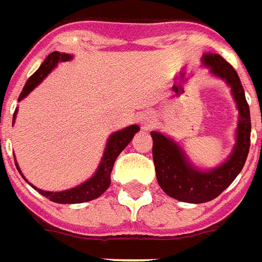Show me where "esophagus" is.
Instances as JSON below:
<instances>
[{"mask_svg":"<svg viewBox=\"0 0 262 262\" xmlns=\"http://www.w3.org/2000/svg\"><path fill=\"white\" fill-rule=\"evenodd\" d=\"M142 125H144V128H149V127H150V118H148V117L142 118Z\"/></svg>","mask_w":262,"mask_h":262,"instance_id":"34e87169","label":"esophagus"}]
</instances>
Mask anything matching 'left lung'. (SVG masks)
I'll return each mask as SVG.
<instances>
[{"instance_id":"obj_1","label":"left lung","mask_w":262,"mask_h":262,"mask_svg":"<svg viewBox=\"0 0 262 262\" xmlns=\"http://www.w3.org/2000/svg\"><path fill=\"white\" fill-rule=\"evenodd\" d=\"M202 64L209 68L212 75L228 83L237 106L236 144L228 159L213 169H201L192 163L174 139L156 131L150 133L155 170L160 188L171 198L190 204L211 201L232 184L246 163L251 134L250 108L237 72L228 61L213 53L202 55Z\"/></svg>"}]
</instances>
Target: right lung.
I'll list each match as a JSON object with an SVG mask.
<instances>
[{
    "instance_id": "1",
    "label": "right lung",
    "mask_w": 262,
    "mask_h": 262,
    "mask_svg": "<svg viewBox=\"0 0 262 262\" xmlns=\"http://www.w3.org/2000/svg\"><path fill=\"white\" fill-rule=\"evenodd\" d=\"M70 60H72V55L67 54V53H60V51H53L51 54L47 55V58L43 61V64L40 66L39 70L36 71L33 75L28 79L26 85L24 86V91L19 95L18 102L25 99V97L29 95L30 92L33 91L34 88L37 86L39 83H41V81L50 74L51 71L54 70L58 62H66V61ZM16 114H18V108L13 113V123H15ZM138 125L133 124L129 127H125V128L120 129V131L113 133L108 137L107 142H106V148H104V152H103L102 160H100V163L97 166L95 174L92 176L91 179H88L86 181L81 183L79 186L72 187L70 190H64V191L54 192L45 191V190H40L37 187H34L30 183L29 184L33 187L36 191H39L41 195L49 198L50 201L57 202V204H82V202L92 201V200H95L97 196L102 195L103 192L106 191L108 187H110V183H112L110 174H112L114 162L117 159L118 155L123 152L124 148L133 141L134 135H135V133H138ZM15 165H16V169L19 170V173L22 174V171L19 169L16 160H15ZM22 177H24V174H22Z\"/></svg>"
}]
</instances>
